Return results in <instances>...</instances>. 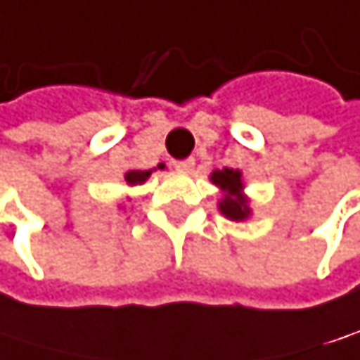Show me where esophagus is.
Masks as SVG:
<instances>
[{
  "instance_id": "obj_1",
  "label": "esophagus",
  "mask_w": 360,
  "mask_h": 360,
  "mask_svg": "<svg viewBox=\"0 0 360 360\" xmlns=\"http://www.w3.org/2000/svg\"><path fill=\"white\" fill-rule=\"evenodd\" d=\"M174 165H176V169H178V172H191V169H193V165H195V158H191V156H188V158H184V160H176Z\"/></svg>"
}]
</instances>
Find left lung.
Segmentation results:
<instances>
[{
	"label": "left lung",
	"instance_id": "8db88e82",
	"mask_svg": "<svg viewBox=\"0 0 360 360\" xmlns=\"http://www.w3.org/2000/svg\"><path fill=\"white\" fill-rule=\"evenodd\" d=\"M212 184H217L221 191H226L224 200L219 202V210L224 212V215L228 219H234V221H241L250 215V208H248V200L245 195L241 193L243 188V182H241V172L237 169H228V167H224V169L219 172H212L210 176Z\"/></svg>",
	"mask_w": 360,
	"mask_h": 360
}]
</instances>
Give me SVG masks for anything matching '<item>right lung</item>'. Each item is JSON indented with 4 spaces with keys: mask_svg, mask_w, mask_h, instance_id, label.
Here are the masks:
<instances>
[{
    "mask_svg": "<svg viewBox=\"0 0 360 360\" xmlns=\"http://www.w3.org/2000/svg\"><path fill=\"white\" fill-rule=\"evenodd\" d=\"M160 169H162V165H160ZM150 174H152V169H148V172H141V169L128 172V174H126V182H128V184H141V182H145V180L150 178Z\"/></svg>",
    "mask_w": 360,
    "mask_h": 360,
    "instance_id": "right-lung-1",
    "label": "right lung"
}]
</instances>
